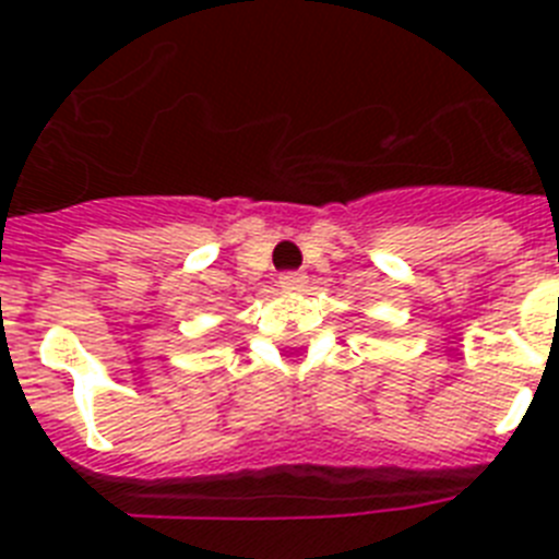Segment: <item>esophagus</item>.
<instances>
[{"mask_svg":"<svg viewBox=\"0 0 559 559\" xmlns=\"http://www.w3.org/2000/svg\"><path fill=\"white\" fill-rule=\"evenodd\" d=\"M305 280H308V276H305L302 271H283V274H280V288L299 290L305 285Z\"/></svg>","mask_w":559,"mask_h":559,"instance_id":"esophagus-1","label":"esophagus"}]
</instances>
